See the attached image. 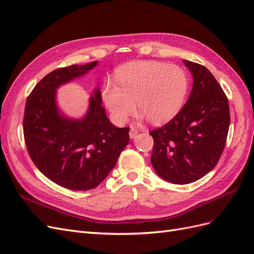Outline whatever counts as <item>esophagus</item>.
Segmentation results:
<instances>
[{
    "mask_svg": "<svg viewBox=\"0 0 254 254\" xmlns=\"http://www.w3.org/2000/svg\"><path fill=\"white\" fill-rule=\"evenodd\" d=\"M136 134H137V130L134 127H130V131H129L130 139H134Z\"/></svg>",
    "mask_w": 254,
    "mask_h": 254,
    "instance_id": "esophagus-1",
    "label": "esophagus"
}]
</instances>
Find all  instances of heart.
<instances>
[{
  "label": "heart",
  "instance_id": "b5f03b06",
  "mask_svg": "<svg viewBox=\"0 0 254 254\" xmlns=\"http://www.w3.org/2000/svg\"><path fill=\"white\" fill-rule=\"evenodd\" d=\"M115 81H106L102 97L111 117L125 123L135 108L153 124L171 120L182 107L189 77L182 67L158 61H134L121 66Z\"/></svg>",
  "mask_w": 254,
  "mask_h": 254
}]
</instances>
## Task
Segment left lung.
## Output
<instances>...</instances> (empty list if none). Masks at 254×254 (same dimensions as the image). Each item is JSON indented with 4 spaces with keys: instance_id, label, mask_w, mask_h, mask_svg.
Listing matches in <instances>:
<instances>
[{
    "instance_id": "1",
    "label": "left lung",
    "mask_w": 254,
    "mask_h": 254,
    "mask_svg": "<svg viewBox=\"0 0 254 254\" xmlns=\"http://www.w3.org/2000/svg\"><path fill=\"white\" fill-rule=\"evenodd\" d=\"M183 64L193 75L188 102L166 125L149 132L152 167L175 184L197 181L216 166L230 126L228 98L218 81L205 66L189 60Z\"/></svg>"
}]
</instances>
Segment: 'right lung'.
<instances>
[{"label": "right lung", "instance_id": "1", "mask_svg": "<svg viewBox=\"0 0 254 254\" xmlns=\"http://www.w3.org/2000/svg\"><path fill=\"white\" fill-rule=\"evenodd\" d=\"M97 64H73L49 73L25 104L23 132L30 158L47 178L73 190L96 188L129 142V128L115 127L107 118L99 88L89 98L81 119L68 118L58 108L57 89L82 77Z\"/></svg>", "mask_w": 254, "mask_h": 254}]
</instances>
